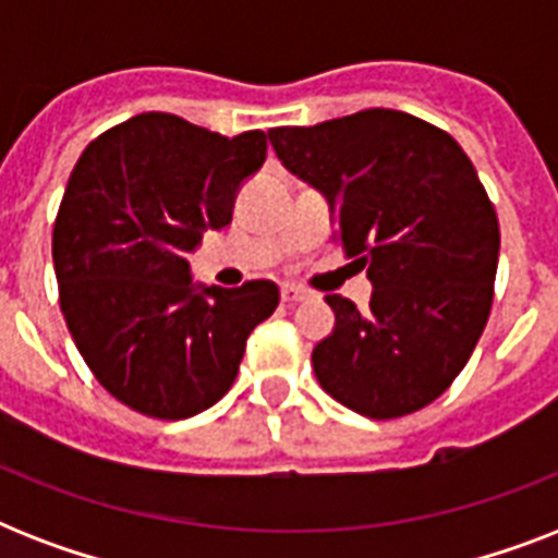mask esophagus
Returning a JSON list of instances; mask_svg holds the SVG:
<instances>
[{
  "label": "esophagus",
  "mask_w": 558,
  "mask_h": 558,
  "mask_svg": "<svg viewBox=\"0 0 558 558\" xmlns=\"http://www.w3.org/2000/svg\"><path fill=\"white\" fill-rule=\"evenodd\" d=\"M280 298H283V304H301V301H306V298H310V292H306V289H301V287H283L280 289Z\"/></svg>",
  "instance_id": "34e87169"
}]
</instances>
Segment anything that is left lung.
<instances>
[{"mask_svg":"<svg viewBox=\"0 0 558 558\" xmlns=\"http://www.w3.org/2000/svg\"><path fill=\"white\" fill-rule=\"evenodd\" d=\"M269 142L332 202V240L373 280L365 313L327 295L336 330L313 350L322 388L371 420L432 405L466 367L495 295L498 214L469 156L397 109L275 126Z\"/></svg>","mask_w":558,"mask_h":558,"instance_id":"8db88e82","label":"left lung"}]
</instances>
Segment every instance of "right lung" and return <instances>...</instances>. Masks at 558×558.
Returning <instances> with one entry per match:
<instances>
[{
    "mask_svg": "<svg viewBox=\"0 0 558 558\" xmlns=\"http://www.w3.org/2000/svg\"><path fill=\"white\" fill-rule=\"evenodd\" d=\"M263 161L260 130L226 138L142 112L74 165L51 234L60 310L95 379L138 414L185 420L226 397L245 339L278 310L271 280L196 292L185 260Z\"/></svg>",
    "mask_w": 558,
    "mask_h": 558,
    "instance_id": "right-lung-1",
    "label": "right lung"
}]
</instances>
